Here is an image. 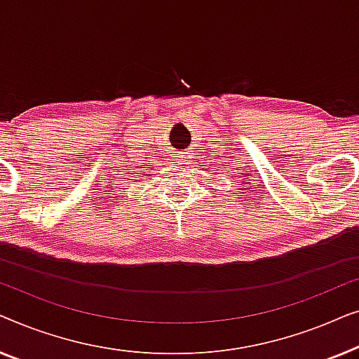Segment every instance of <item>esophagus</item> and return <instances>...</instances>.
<instances>
[{"label":"esophagus","instance_id":"1","mask_svg":"<svg viewBox=\"0 0 359 359\" xmlns=\"http://www.w3.org/2000/svg\"><path fill=\"white\" fill-rule=\"evenodd\" d=\"M176 155V161L175 163H180V165H188V158H189V154L188 151H181V154H175Z\"/></svg>","mask_w":359,"mask_h":359}]
</instances>
